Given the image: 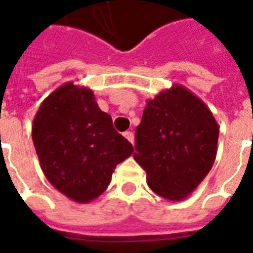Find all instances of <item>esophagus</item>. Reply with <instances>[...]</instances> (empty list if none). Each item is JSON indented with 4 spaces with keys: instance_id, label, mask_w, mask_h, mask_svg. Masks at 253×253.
I'll return each instance as SVG.
<instances>
[{
    "instance_id": "1",
    "label": "esophagus",
    "mask_w": 253,
    "mask_h": 253,
    "mask_svg": "<svg viewBox=\"0 0 253 253\" xmlns=\"http://www.w3.org/2000/svg\"><path fill=\"white\" fill-rule=\"evenodd\" d=\"M123 135H125V138H126L127 141H130L131 143H134V134H132L131 131H126Z\"/></svg>"
}]
</instances>
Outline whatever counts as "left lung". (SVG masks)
Instances as JSON below:
<instances>
[{
	"label": "left lung",
	"instance_id": "left-lung-1",
	"mask_svg": "<svg viewBox=\"0 0 253 253\" xmlns=\"http://www.w3.org/2000/svg\"><path fill=\"white\" fill-rule=\"evenodd\" d=\"M218 125L196 96L175 85L148 101L135 128L134 159L146 170L148 186L157 195L180 201L211 169Z\"/></svg>",
	"mask_w": 253,
	"mask_h": 253
}]
</instances>
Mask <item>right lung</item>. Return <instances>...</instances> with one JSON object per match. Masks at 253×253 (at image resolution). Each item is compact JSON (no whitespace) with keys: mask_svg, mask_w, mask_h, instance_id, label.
Instances as JSON below:
<instances>
[{"mask_svg":"<svg viewBox=\"0 0 253 253\" xmlns=\"http://www.w3.org/2000/svg\"><path fill=\"white\" fill-rule=\"evenodd\" d=\"M32 141L48 181L81 203L103 194L116 165L134 152L114 128L111 115L97 107L92 90L72 83L43 101Z\"/></svg>","mask_w":253,"mask_h":253,"instance_id":"right-lung-1","label":"right lung"}]
</instances>
